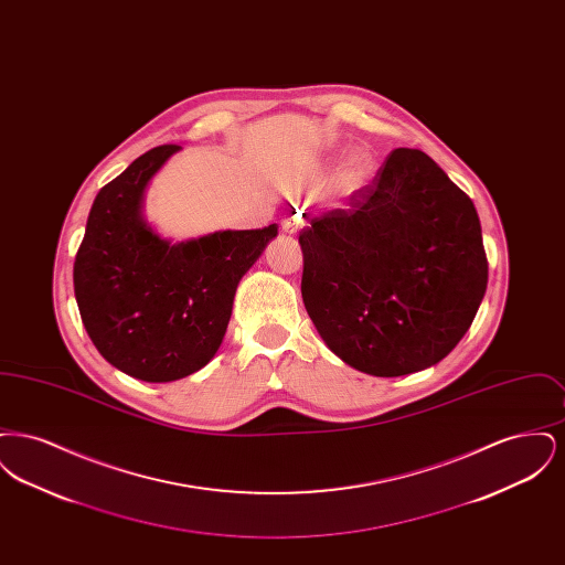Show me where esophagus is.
I'll use <instances>...</instances> for the list:
<instances>
[{
	"mask_svg": "<svg viewBox=\"0 0 565 565\" xmlns=\"http://www.w3.org/2000/svg\"><path fill=\"white\" fill-rule=\"evenodd\" d=\"M300 226H302V222H300L298 215H286V217L281 220V231L288 233V235H296V233L300 231Z\"/></svg>",
	"mask_w": 565,
	"mask_h": 565,
	"instance_id": "esophagus-1",
	"label": "esophagus"
}]
</instances>
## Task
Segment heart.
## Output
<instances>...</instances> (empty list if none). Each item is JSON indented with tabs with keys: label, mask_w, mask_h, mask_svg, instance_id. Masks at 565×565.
<instances>
[{
	"label": "heart",
	"mask_w": 565,
	"mask_h": 565,
	"mask_svg": "<svg viewBox=\"0 0 565 565\" xmlns=\"http://www.w3.org/2000/svg\"><path fill=\"white\" fill-rule=\"evenodd\" d=\"M371 171H373V161L369 159V154H353L345 169H343V184L348 189H360L369 178H371Z\"/></svg>",
	"instance_id": "heart-1"
}]
</instances>
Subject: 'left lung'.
I'll list each match as a JSON object with an SVG mask.
<instances>
[{
    "instance_id": "1",
    "label": "left lung",
    "mask_w": 565,
    "mask_h": 565,
    "mask_svg": "<svg viewBox=\"0 0 565 565\" xmlns=\"http://www.w3.org/2000/svg\"><path fill=\"white\" fill-rule=\"evenodd\" d=\"M348 205L298 235L305 309L353 369L424 371L456 348L487 290L475 203L426 152L396 148Z\"/></svg>"
}]
</instances>
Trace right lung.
Wrapping results in <instances>:
<instances>
[{
	"instance_id": "add662e5",
	"label": "right lung",
	"mask_w": 565,
	"mask_h": 565,
	"mask_svg": "<svg viewBox=\"0 0 565 565\" xmlns=\"http://www.w3.org/2000/svg\"><path fill=\"white\" fill-rule=\"evenodd\" d=\"M180 146H157L99 190L74 263V292L93 345L111 366L167 383L203 369L220 348L243 275L277 224L192 242L159 237L143 190Z\"/></svg>"
}]
</instances>
